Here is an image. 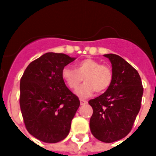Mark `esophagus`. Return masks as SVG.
Segmentation results:
<instances>
[{"label": "esophagus", "instance_id": "obj_1", "mask_svg": "<svg viewBox=\"0 0 156 156\" xmlns=\"http://www.w3.org/2000/svg\"><path fill=\"white\" fill-rule=\"evenodd\" d=\"M80 104H81V105H84V104H87V100H80Z\"/></svg>", "mask_w": 156, "mask_h": 156}]
</instances>
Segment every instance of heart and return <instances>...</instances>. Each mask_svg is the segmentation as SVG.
I'll use <instances>...</instances> for the list:
<instances>
[{
    "instance_id": "b5f03b06",
    "label": "heart",
    "mask_w": 156,
    "mask_h": 156,
    "mask_svg": "<svg viewBox=\"0 0 156 156\" xmlns=\"http://www.w3.org/2000/svg\"><path fill=\"white\" fill-rule=\"evenodd\" d=\"M61 77L70 89H75L83 81L85 83L76 90L81 98H87L96 91L101 93L111 85L112 72L108 66L101 65L92 58H86L75 65V69L69 66L62 69Z\"/></svg>"
}]
</instances>
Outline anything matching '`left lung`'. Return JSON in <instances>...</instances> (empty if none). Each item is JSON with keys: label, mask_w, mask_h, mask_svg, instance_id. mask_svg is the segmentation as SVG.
Instances as JSON below:
<instances>
[{"label": "left lung", "mask_w": 156, "mask_h": 156, "mask_svg": "<svg viewBox=\"0 0 156 156\" xmlns=\"http://www.w3.org/2000/svg\"><path fill=\"white\" fill-rule=\"evenodd\" d=\"M112 64V80L104 94L90 100L93 114L90 129L94 137L104 143L125 138L139 112L143 94L138 71L116 54H105Z\"/></svg>", "instance_id": "1"}]
</instances>
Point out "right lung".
Here are the masks:
<instances>
[{"label": "right lung", "instance_id": "right-lung-1", "mask_svg": "<svg viewBox=\"0 0 156 156\" xmlns=\"http://www.w3.org/2000/svg\"><path fill=\"white\" fill-rule=\"evenodd\" d=\"M76 58L47 52L29 64L20 80L21 112L27 131L44 143L63 140L80 105L61 77L62 69Z\"/></svg>", "mask_w": 156, "mask_h": 156}]
</instances>
